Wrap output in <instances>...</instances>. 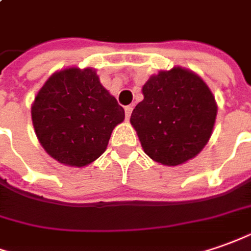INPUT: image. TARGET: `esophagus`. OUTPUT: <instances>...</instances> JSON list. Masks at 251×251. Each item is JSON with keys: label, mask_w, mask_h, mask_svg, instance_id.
<instances>
[{"label": "esophagus", "mask_w": 251, "mask_h": 251, "mask_svg": "<svg viewBox=\"0 0 251 251\" xmlns=\"http://www.w3.org/2000/svg\"><path fill=\"white\" fill-rule=\"evenodd\" d=\"M132 111H133L132 105H126V107H125V117H126V119L130 118V115H132Z\"/></svg>", "instance_id": "34e87169"}]
</instances>
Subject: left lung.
Returning <instances> with one entry per match:
<instances>
[{"label": "left lung", "instance_id": "left-lung-1", "mask_svg": "<svg viewBox=\"0 0 251 251\" xmlns=\"http://www.w3.org/2000/svg\"><path fill=\"white\" fill-rule=\"evenodd\" d=\"M130 124L152 161L177 166L197 156L210 139L217 115L214 96L201 76L173 67L150 76Z\"/></svg>", "mask_w": 251, "mask_h": 251}]
</instances>
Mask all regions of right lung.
I'll return each instance as SVG.
<instances>
[{
    "instance_id": "1",
    "label": "right lung",
    "mask_w": 251,
    "mask_h": 251,
    "mask_svg": "<svg viewBox=\"0 0 251 251\" xmlns=\"http://www.w3.org/2000/svg\"><path fill=\"white\" fill-rule=\"evenodd\" d=\"M41 146L53 159L82 168L105 151L125 111L93 68L70 67L48 78L31 105Z\"/></svg>"
}]
</instances>
